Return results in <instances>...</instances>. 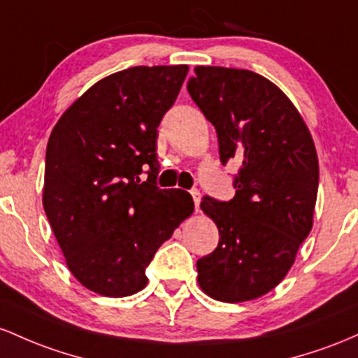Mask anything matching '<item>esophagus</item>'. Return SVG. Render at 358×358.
I'll use <instances>...</instances> for the list:
<instances>
[{
  "instance_id": "1",
  "label": "esophagus",
  "mask_w": 358,
  "mask_h": 358,
  "mask_svg": "<svg viewBox=\"0 0 358 358\" xmlns=\"http://www.w3.org/2000/svg\"><path fill=\"white\" fill-rule=\"evenodd\" d=\"M191 196L192 199H194V208L196 211H199V203H201V192L198 189H192L191 191Z\"/></svg>"
}]
</instances>
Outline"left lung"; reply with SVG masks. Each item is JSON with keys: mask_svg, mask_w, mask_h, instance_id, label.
Instances as JSON below:
<instances>
[{"mask_svg": "<svg viewBox=\"0 0 358 358\" xmlns=\"http://www.w3.org/2000/svg\"><path fill=\"white\" fill-rule=\"evenodd\" d=\"M187 91L215 127L223 166L240 164L233 199L201 201L220 242L196 264L199 287L223 303L257 299L286 277L313 228L315 142L291 99L257 72L198 66Z\"/></svg>", "mask_w": 358, "mask_h": 358, "instance_id": "obj_1", "label": "left lung"}]
</instances>
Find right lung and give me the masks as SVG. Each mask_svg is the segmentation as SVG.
Wrapping results in <instances>:
<instances>
[{"label": "right lung", "instance_id": "obj_1", "mask_svg": "<svg viewBox=\"0 0 358 358\" xmlns=\"http://www.w3.org/2000/svg\"><path fill=\"white\" fill-rule=\"evenodd\" d=\"M187 71L180 64L115 72L76 99L52 130L43 210L72 275L96 294L142 291L155 252L194 211L189 192L155 182L157 127Z\"/></svg>", "mask_w": 358, "mask_h": 358}]
</instances>
